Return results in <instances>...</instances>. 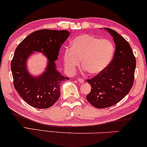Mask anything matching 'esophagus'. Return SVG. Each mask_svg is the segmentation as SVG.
Listing matches in <instances>:
<instances>
[{"label":"esophagus","instance_id":"34e87169","mask_svg":"<svg viewBox=\"0 0 147 147\" xmlns=\"http://www.w3.org/2000/svg\"><path fill=\"white\" fill-rule=\"evenodd\" d=\"M78 82H79V83H83V82H84V80L82 79V78H80L78 79Z\"/></svg>","mask_w":147,"mask_h":147}]
</instances>
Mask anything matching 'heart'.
<instances>
[{"label":"heart","instance_id":"b5f03b06","mask_svg":"<svg viewBox=\"0 0 147 147\" xmlns=\"http://www.w3.org/2000/svg\"><path fill=\"white\" fill-rule=\"evenodd\" d=\"M115 53V45L110 39L82 34L71 41L63 54L65 69L73 73L82 61V67L90 74L102 73L110 65Z\"/></svg>","mask_w":147,"mask_h":147}]
</instances>
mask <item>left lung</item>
<instances>
[{
  "label": "left lung",
  "mask_w": 147,
  "mask_h": 147,
  "mask_svg": "<svg viewBox=\"0 0 147 147\" xmlns=\"http://www.w3.org/2000/svg\"><path fill=\"white\" fill-rule=\"evenodd\" d=\"M113 38L115 51L109 67L87 82L91 91L86 96L90 104L97 108L112 106L129 92L134 82L136 60L127 41L115 30L106 28Z\"/></svg>",
  "instance_id": "1"
}]
</instances>
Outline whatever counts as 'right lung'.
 I'll use <instances>...</instances> for the list:
<instances>
[{
    "label": "right lung",
    "instance_id": "1",
    "mask_svg": "<svg viewBox=\"0 0 147 147\" xmlns=\"http://www.w3.org/2000/svg\"><path fill=\"white\" fill-rule=\"evenodd\" d=\"M69 34L67 30H38L26 37L15 50L10 65L14 86L30 106L49 108L59 98L60 84L69 78L57 71L55 61ZM34 52H42L48 58L45 71L38 77L32 76L27 69V60Z\"/></svg>",
    "mask_w": 147,
    "mask_h": 147
}]
</instances>
